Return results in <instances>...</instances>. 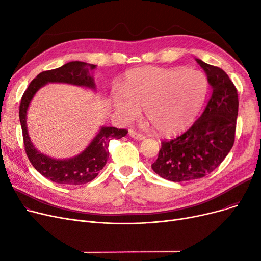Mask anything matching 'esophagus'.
I'll use <instances>...</instances> for the list:
<instances>
[{
  "mask_svg": "<svg viewBox=\"0 0 261 261\" xmlns=\"http://www.w3.org/2000/svg\"><path fill=\"white\" fill-rule=\"evenodd\" d=\"M129 135L131 136L132 139L138 140V141H143L145 139V136L139 132H136L134 130H129Z\"/></svg>",
  "mask_w": 261,
  "mask_h": 261,
  "instance_id": "34e87169",
  "label": "esophagus"
}]
</instances>
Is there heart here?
I'll return each instance as SVG.
<instances>
[{"label": "heart", "mask_w": 261, "mask_h": 261, "mask_svg": "<svg viewBox=\"0 0 261 261\" xmlns=\"http://www.w3.org/2000/svg\"><path fill=\"white\" fill-rule=\"evenodd\" d=\"M207 91V79L199 71L145 66L127 72L110 101L126 121L138 118L145 108L147 120L159 133L175 135L193 125Z\"/></svg>", "instance_id": "b5f03b06"}]
</instances>
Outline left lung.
<instances>
[{
    "instance_id": "left-lung-1",
    "label": "left lung",
    "mask_w": 261,
    "mask_h": 261,
    "mask_svg": "<svg viewBox=\"0 0 261 261\" xmlns=\"http://www.w3.org/2000/svg\"><path fill=\"white\" fill-rule=\"evenodd\" d=\"M196 61L207 76L213 93L202 115L179 138L163 142L151 168L163 179L186 182L214 171L234 145L238 94L227 74L217 66Z\"/></svg>"
}]
</instances>
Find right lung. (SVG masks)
<instances>
[{"label":"right lung","instance_id":"right-lung-1","mask_svg":"<svg viewBox=\"0 0 261 261\" xmlns=\"http://www.w3.org/2000/svg\"><path fill=\"white\" fill-rule=\"evenodd\" d=\"M97 65L71 61L55 70L40 73L23 94L20 105V122L25 151L35 169L54 183L81 185L94 180L109 159V142L126 136L128 131L101 126L90 144L80 153L68 159H55L46 155L33 144L27 129V111L36 93L47 84H66L96 92L94 70Z\"/></svg>","mask_w":261,"mask_h":261}]
</instances>
